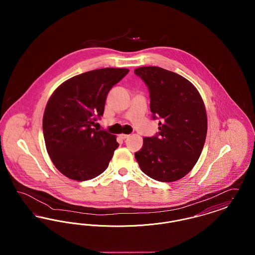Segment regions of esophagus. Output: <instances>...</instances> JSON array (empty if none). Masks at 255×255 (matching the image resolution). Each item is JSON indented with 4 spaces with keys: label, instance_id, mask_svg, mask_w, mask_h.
I'll return each mask as SVG.
<instances>
[{
    "label": "esophagus",
    "instance_id": "obj_1",
    "mask_svg": "<svg viewBox=\"0 0 255 255\" xmlns=\"http://www.w3.org/2000/svg\"><path fill=\"white\" fill-rule=\"evenodd\" d=\"M120 136L122 137V139H125V138L129 137V136H130V134H126V133H122V134H120Z\"/></svg>",
    "mask_w": 255,
    "mask_h": 255
}]
</instances>
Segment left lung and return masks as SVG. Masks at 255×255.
I'll list each match as a JSON object with an SVG mask.
<instances>
[{"mask_svg":"<svg viewBox=\"0 0 255 255\" xmlns=\"http://www.w3.org/2000/svg\"><path fill=\"white\" fill-rule=\"evenodd\" d=\"M134 73L150 93L153 119L158 132L144 137L134 153L141 171L158 182H176L194 167L206 141V107L195 86L178 73L159 67H140Z\"/></svg>","mask_w":255,"mask_h":255,"instance_id":"8db88e82","label":"left lung"}]
</instances>
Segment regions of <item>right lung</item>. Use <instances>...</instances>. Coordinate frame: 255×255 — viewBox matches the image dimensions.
I'll return each instance as SVG.
<instances>
[{
  "instance_id": "1",
  "label": "right lung",
  "mask_w": 255,
  "mask_h": 255,
  "mask_svg": "<svg viewBox=\"0 0 255 255\" xmlns=\"http://www.w3.org/2000/svg\"><path fill=\"white\" fill-rule=\"evenodd\" d=\"M128 69L105 68L78 74L49 97L43 117L47 151L55 167L74 181L103 173L119 147L115 134L94 126L103 116L106 97Z\"/></svg>"
}]
</instances>
